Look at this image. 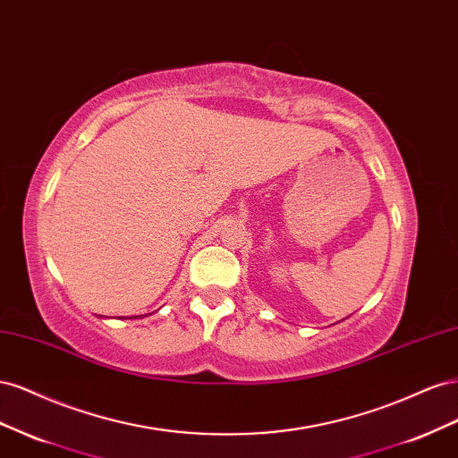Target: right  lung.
Returning a JSON list of instances; mask_svg holds the SVG:
<instances>
[{
	"mask_svg": "<svg viewBox=\"0 0 458 458\" xmlns=\"http://www.w3.org/2000/svg\"><path fill=\"white\" fill-rule=\"evenodd\" d=\"M141 317H143V315H141ZM133 318H137V317H133Z\"/></svg>",
	"mask_w": 458,
	"mask_h": 458,
	"instance_id": "add662e5",
	"label": "right lung"
}]
</instances>
